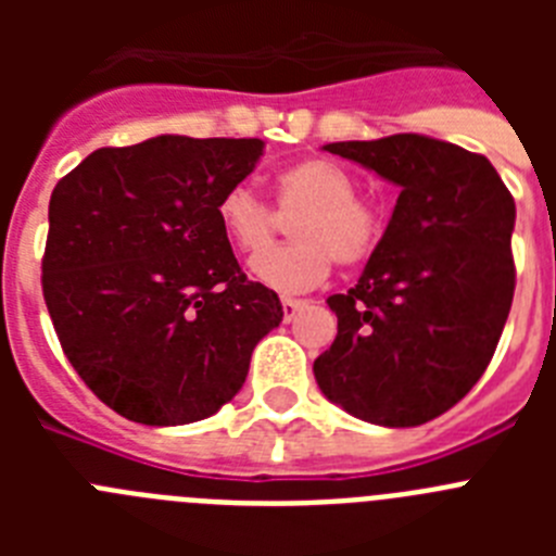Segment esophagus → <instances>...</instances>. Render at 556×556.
<instances>
[{
	"instance_id": "obj_1",
	"label": "esophagus",
	"mask_w": 556,
	"mask_h": 556,
	"mask_svg": "<svg viewBox=\"0 0 556 556\" xmlns=\"http://www.w3.org/2000/svg\"><path fill=\"white\" fill-rule=\"evenodd\" d=\"M306 306L308 303L301 301V298H283V317H287V323H292Z\"/></svg>"
}]
</instances>
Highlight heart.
<instances>
[{
	"label": "heart",
	"mask_w": 556,
	"mask_h": 556,
	"mask_svg": "<svg viewBox=\"0 0 556 556\" xmlns=\"http://www.w3.org/2000/svg\"><path fill=\"white\" fill-rule=\"evenodd\" d=\"M356 178L328 159H306L275 178L278 208L302 211L289 223L294 242L255 255L250 269L275 292H306L326 281L331 262L353 267L370 258L381 239V217L356 198ZM217 219L242 253H258L275 236V217L258 194L236 184L219 194Z\"/></svg>",
	"instance_id": "1"
}]
</instances>
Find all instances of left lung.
Listing matches in <instances>:
<instances>
[{
    "mask_svg": "<svg viewBox=\"0 0 556 556\" xmlns=\"http://www.w3.org/2000/svg\"><path fill=\"white\" fill-rule=\"evenodd\" d=\"M323 150L401 194L356 287L328 298L337 339L314 378L358 420L420 426L468 395L493 358L515 292V200L484 155L431 136Z\"/></svg>",
    "mask_w": 556,
    "mask_h": 556,
    "instance_id": "1",
    "label": "left lung"
}]
</instances>
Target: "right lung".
I'll list each match as a JSON object with an SVG mask.
<instances>
[{
    "label": "right lung",
    "mask_w": 556,
    "mask_h": 556,
    "mask_svg": "<svg viewBox=\"0 0 556 556\" xmlns=\"http://www.w3.org/2000/svg\"><path fill=\"white\" fill-rule=\"evenodd\" d=\"M264 155L262 139L155 136L102 147L49 200L41 283L63 353L102 404L132 424L211 417L283 320L248 281L217 200Z\"/></svg>",
    "instance_id": "1"
}]
</instances>
